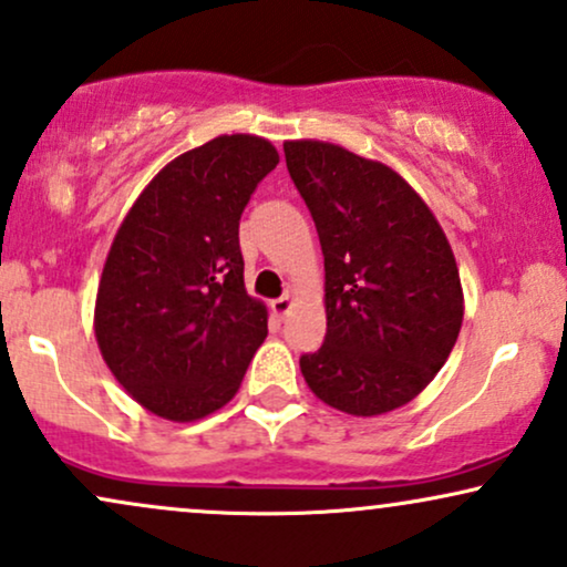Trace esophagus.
Returning <instances> with one entry per match:
<instances>
[{
    "label": "esophagus",
    "instance_id": "1",
    "mask_svg": "<svg viewBox=\"0 0 567 567\" xmlns=\"http://www.w3.org/2000/svg\"><path fill=\"white\" fill-rule=\"evenodd\" d=\"M292 309V298L290 296H282L277 298V301H271V313H275L277 319H285Z\"/></svg>",
    "mask_w": 567,
    "mask_h": 567
}]
</instances>
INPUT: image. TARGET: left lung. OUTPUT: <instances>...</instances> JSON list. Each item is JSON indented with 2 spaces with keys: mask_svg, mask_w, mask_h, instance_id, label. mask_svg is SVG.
<instances>
[{
  "mask_svg": "<svg viewBox=\"0 0 567 567\" xmlns=\"http://www.w3.org/2000/svg\"><path fill=\"white\" fill-rule=\"evenodd\" d=\"M324 254L327 336L301 357L317 399L353 417L409 404L446 364L465 313L433 210L385 163L317 140L285 142Z\"/></svg>",
  "mask_w": 567,
  "mask_h": 567,
  "instance_id": "1",
  "label": "left lung"
}]
</instances>
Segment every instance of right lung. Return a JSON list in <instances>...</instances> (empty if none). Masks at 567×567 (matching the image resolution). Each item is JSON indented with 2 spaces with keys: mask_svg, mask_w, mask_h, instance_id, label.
Returning <instances> with one entry per match:
<instances>
[{
  "mask_svg": "<svg viewBox=\"0 0 567 567\" xmlns=\"http://www.w3.org/2000/svg\"><path fill=\"white\" fill-rule=\"evenodd\" d=\"M277 163L269 140L216 136L161 168L115 231L94 336L115 380L163 420L221 409L264 343L269 313L245 290L240 216Z\"/></svg>",
  "mask_w": 567,
  "mask_h": 567,
  "instance_id": "right-lung-1",
  "label": "right lung"
}]
</instances>
